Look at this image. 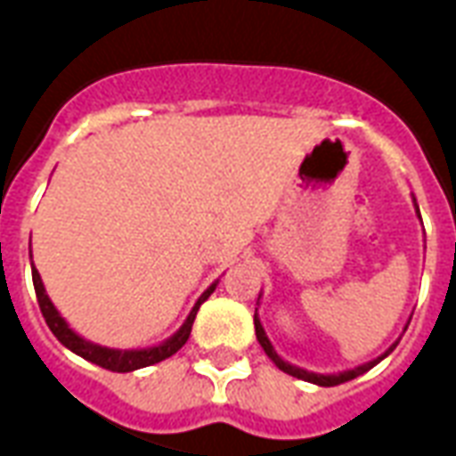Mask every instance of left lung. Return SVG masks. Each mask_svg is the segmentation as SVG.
Instances as JSON below:
<instances>
[{
	"mask_svg": "<svg viewBox=\"0 0 456 456\" xmlns=\"http://www.w3.org/2000/svg\"><path fill=\"white\" fill-rule=\"evenodd\" d=\"M412 205H415V215H418V219L422 222L420 209H418V202H415V198H412ZM408 325H411V320H408ZM408 325L403 327V332L408 330ZM254 327H256L258 344L264 346V352L268 354V359L276 363L281 371L290 373V376H296V379H303V381H307V383H315V386H339V383H344V381H352V379H356V376H362V373H366L369 369H373V366H376L379 362H383V359H386V356H388V354H391L393 349L398 346V342H401V337H398V339H395V342H393L391 346H388V349L381 354V356H376V359L362 363V366H354V369H346V371H337V373H315V371H307V369H300V366H296V363L286 362L283 356H278V352L273 349V344H271V339L266 337V330H264L261 320H258V313L254 315Z\"/></svg>",
	"mask_w": 456,
	"mask_h": 456,
	"instance_id": "1",
	"label": "left lung"
}]
</instances>
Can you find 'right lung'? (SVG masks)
I'll return each mask as SVG.
<instances>
[{
  "label": "right lung",
  "mask_w": 456,
  "mask_h": 456,
  "mask_svg": "<svg viewBox=\"0 0 456 456\" xmlns=\"http://www.w3.org/2000/svg\"><path fill=\"white\" fill-rule=\"evenodd\" d=\"M28 256H31V248H28ZM31 276H34V288L36 297H38V307L45 317V325L51 327V332L58 337V342L63 344L65 349H70L77 356H83L85 362H93L102 369H110V371L126 373L136 371V369H143V366H151V363H159L163 359H168L173 354L178 352L183 344L188 342L190 330H192V322H195V315H198L200 305L208 300L215 288H217L219 281H215L212 286L198 297V303L192 305L190 315L185 317V322L180 325V330L175 335H170L168 339H163L159 344H151V346H141V349H112V346H102V344H94L90 339H85L75 332L73 327L65 322V317L55 310V305L51 303V297L45 293L44 281H41V273L36 271V266H31Z\"/></svg>",
  "instance_id": "obj_1"
}]
</instances>
